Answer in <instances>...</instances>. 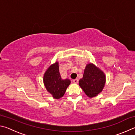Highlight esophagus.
Masks as SVG:
<instances>
[{
	"label": "esophagus",
	"instance_id": "esophagus-1",
	"mask_svg": "<svg viewBox=\"0 0 135 135\" xmlns=\"http://www.w3.org/2000/svg\"><path fill=\"white\" fill-rule=\"evenodd\" d=\"M78 81H79L78 79H74V81H73V82H74L75 84H77L78 82Z\"/></svg>",
	"mask_w": 135,
	"mask_h": 135
}]
</instances>
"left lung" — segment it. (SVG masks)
Returning a JSON list of instances; mask_svg holds the SVG:
<instances>
[{"label":"left lung","mask_w":135,"mask_h":135,"mask_svg":"<svg viewBox=\"0 0 135 135\" xmlns=\"http://www.w3.org/2000/svg\"><path fill=\"white\" fill-rule=\"evenodd\" d=\"M105 82L104 73L93 64L86 66L83 78L79 80V84L87 96L92 98L102 91Z\"/></svg>","instance_id":"left-lung-1"}]
</instances>
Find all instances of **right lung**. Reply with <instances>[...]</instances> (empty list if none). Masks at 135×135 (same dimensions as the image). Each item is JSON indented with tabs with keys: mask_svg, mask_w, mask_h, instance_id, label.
Returning a JSON list of instances; mask_svg holds the SVG:
<instances>
[{
	"mask_svg": "<svg viewBox=\"0 0 135 135\" xmlns=\"http://www.w3.org/2000/svg\"><path fill=\"white\" fill-rule=\"evenodd\" d=\"M43 81L47 90L56 99L62 97L70 84L69 79H61L59 70L58 62L50 66L45 73Z\"/></svg>",
	"mask_w": 135,
	"mask_h": 135,
	"instance_id": "1",
	"label": "right lung"
}]
</instances>
